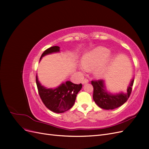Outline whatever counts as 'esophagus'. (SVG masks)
Here are the masks:
<instances>
[{
  "mask_svg": "<svg viewBox=\"0 0 149 149\" xmlns=\"http://www.w3.org/2000/svg\"><path fill=\"white\" fill-rule=\"evenodd\" d=\"M89 82V80L87 79H84L83 81H82V83L83 84H85V83H87Z\"/></svg>",
  "mask_w": 149,
  "mask_h": 149,
  "instance_id": "obj_1",
  "label": "esophagus"
}]
</instances>
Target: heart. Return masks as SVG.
I'll return each mask as SVG.
<instances>
[{
    "label": "heart",
    "instance_id": "obj_1",
    "mask_svg": "<svg viewBox=\"0 0 149 149\" xmlns=\"http://www.w3.org/2000/svg\"><path fill=\"white\" fill-rule=\"evenodd\" d=\"M109 49L104 47H97L83 56L82 60V70L86 71L94 70V74L97 78H101L104 74L106 68L103 63L109 55Z\"/></svg>",
    "mask_w": 149,
    "mask_h": 149
}]
</instances>
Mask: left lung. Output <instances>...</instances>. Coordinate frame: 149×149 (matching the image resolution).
Segmentation results:
<instances>
[{
	"instance_id": "obj_1",
	"label": "left lung",
	"mask_w": 149,
	"mask_h": 149,
	"mask_svg": "<svg viewBox=\"0 0 149 149\" xmlns=\"http://www.w3.org/2000/svg\"><path fill=\"white\" fill-rule=\"evenodd\" d=\"M134 81V79L131 81L125 93L111 94L106 91L104 82L102 79L93 80L91 84L93 86V100L96 104L102 109L109 110L118 108L124 104L130 97Z\"/></svg>"
}]
</instances>
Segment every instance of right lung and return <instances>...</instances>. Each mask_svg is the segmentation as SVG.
<instances>
[{"instance_id":"obj_1","label":"right lung","mask_w":149,"mask_h":149,"mask_svg":"<svg viewBox=\"0 0 149 149\" xmlns=\"http://www.w3.org/2000/svg\"><path fill=\"white\" fill-rule=\"evenodd\" d=\"M60 48L59 47L54 46L47 49L42 53L40 60L48 54L60 52ZM36 83L40 97L45 106L56 113H62L73 107L76 95L82 88L81 83L76 84L71 81H66L56 88L47 89L40 83L37 76H36Z\"/></svg>"}]
</instances>
